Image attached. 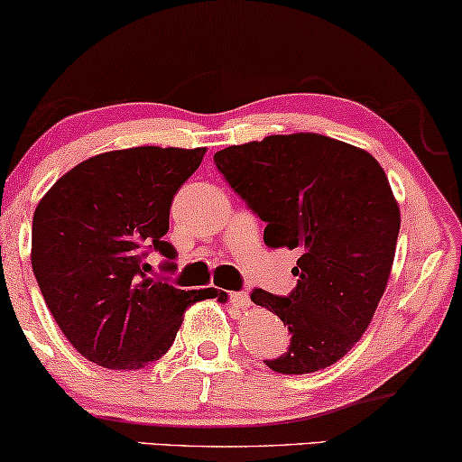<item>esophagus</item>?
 Listing matches in <instances>:
<instances>
[{
  "label": "esophagus",
  "mask_w": 462,
  "mask_h": 462,
  "mask_svg": "<svg viewBox=\"0 0 462 462\" xmlns=\"http://www.w3.org/2000/svg\"><path fill=\"white\" fill-rule=\"evenodd\" d=\"M230 301L236 308H249L252 305V299H249L247 292H230Z\"/></svg>",
  "instance_id": "esophagus-1"
}]
</instances>
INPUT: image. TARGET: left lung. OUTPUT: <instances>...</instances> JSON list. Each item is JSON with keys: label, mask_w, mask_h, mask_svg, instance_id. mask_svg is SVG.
<instances>
[{"label": "left lung", "mask_w": 462, "mask_h": 462, "mask_svg": "<svg viewBox=\"0 0 462 462\" xmlns=\"http://www.w3.org/2000/svg\"><path fill=\"white\" fill-rule=\"evenodd\" d=\"M215 165L266 224V245L301 254L288 297L252 292L291 331L288 351L264 364L280 374L329 368L368 329L392 273L400 208L385 171L365 150L319 133L227 146Z\"/></svg>", "instance_id": "left-lung-1"}]
</instances>
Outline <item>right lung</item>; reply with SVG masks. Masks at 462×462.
Listing matches in <instances>:
<instances>
[{"instance_id":"obj_1","label":"right lung","mask_w":462,"mask_h":462,"mask_svg":"<svg viewBox=\"0 0 462 462\" xmlns=\"http://www.w3.org/2000/svg\"><path fill=\"white\" fill-rule=\"evenodd\" d=\"M204 152L111 150L66 171L38 202L32 224L36 282L69 342L97 365L146 368L170 351L189 305L217 297L215 288L180 291L152 280L146 264L152 249L176 258L163 238L171 199Z\"/></svg>"}]
</instances>
